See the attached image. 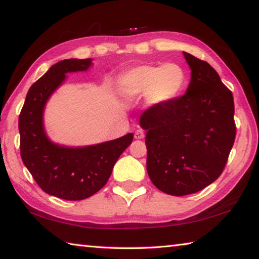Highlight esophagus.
<instances>
[{
	"instance_id": "obj_1",
	"label": "esophagus",
	"mask_w": 259,
	"mask_h": 259,
	"mask_svg": "<svg viewBox=\"0 0 259 259\" xmlns=\"http://www.w3.org/2000/svg\"><path fill=\"white\" fill-rule=\"evenodd\" d=\"M144 137H145V134H144V131L142 129H138L135 133V139H143Z\"/></svg>"
}]
</instances>
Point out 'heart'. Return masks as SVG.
Listing matches in <instances>:
<instances>
[{"label":"heart","mask_w":259,"mask_h":259,"mask_svg":"<svg viewBox=\"0 0 259 259\" xmlns=\"http://www.w3.org/2000/svg\"><path fill=\"white\" fill-rule=\"evenodd\" d=\"M186 80V73L178 64L138 65L121 74L117 90L128 99L144 96L147 107H159L176 99L185 88Z\"/></svg>","instance_id":"obj_1"}]
</instances>
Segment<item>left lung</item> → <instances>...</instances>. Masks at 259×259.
<instances>
[{
    "label": "left lung",
    "instance_id": "1",
    "mask_svg": "<svg viewBox=\"0 0 259 259\" xmlns=\"http://www.w3.org/2000/svg\"><path fill=\"white\" fill-rule=\"evenodd\" d=\"M183 54L192 71L186 93L139 119L146 130L148 176L176 196L203 190L221 176L236 133L231 91L207 61Z\"/></svg>",
    "mask_w": 259,
    "mask_h": 259
}]
</instances>
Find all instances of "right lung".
<instances>
[{
  "label": "right lung",
  "instance_id": "obj_1",
  "mask_svg": "<svg viewBox=\"0 0 259 259\" xmlns=\"http://www.w3.org/2000/svg\"><path fill=\"white\" fill-rule=\"evenodd\" d=\"M91 65V58L58 61L29 88L19 115L20 155L26 168L46 193L69 201L87 199L103 188L134 139L128 134L97 145L68 147L52 143L47 136L43 113L50 96L67 73L88 71Z\"/></svg>",
  "mask_w": 259,
  "mask_h": 259
}]
</instances>
